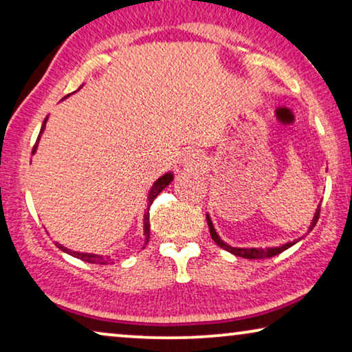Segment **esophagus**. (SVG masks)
<instances>
[{
    "label": "esophagus",
    "mask_w": 352,
    "mask_h": 352,
    "mask_svg": "<svg viewBox=\"0 0 352 352\" xmlns=\"http://www.w3.org/2000/svg\"><path fill=\"white\" fill-rule=\"evenodd\" d=\"M182 166L185 167L186 170H199L202 167V156L199 155V151H186L182 158Z\"/></svg>",
    "instance_id": "esophagus-1"
}]
</instances>
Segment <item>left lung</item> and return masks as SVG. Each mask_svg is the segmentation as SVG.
<instances>
[{"label": "left lung", "mask_w": 352, "mask_h": 352, "mask_svg": "<svg viewBox=\"0 0 352 352\" xmlns=\"http://www.w3.org/2000/svg\"><path fill=\"white\" fill-rule=\"evenodd\" d=\"M319 210H321V204H319L316 212H314V217L311 219V224L310 228H308V232H311L313 228L316 226L318 223V218H319ZM207 224H208V229H210V235H212V239L214 240V243H217L218 246H221L223 250L229 251V253H232L235 256H239V258H245V259H265V258H272V256H276L283 253V251L291 248L292 245H296L298 240H302L303 237L294 240V242H287V243H283L280 246H267V248H237V246H230L228 245L224 240L219 237L217 229H214L213 223H212V218H210V214L207 213ZM307 232V234H308ZM305 234V235H307Z\"/></svg>", "instance_id": "obj_1"}]
</instances>
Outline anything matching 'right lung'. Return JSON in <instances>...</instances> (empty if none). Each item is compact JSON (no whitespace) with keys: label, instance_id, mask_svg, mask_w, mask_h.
I'll return each instance as SVG.
<instances>
[{"label":"right lung","instance_id":"1","mask_svg":"<svg viewBox=\"0 0 352 352\" xmlns=\"http://www.w3.org/2000/svg\"><path fill=\"white\" fill-rule=\"evenodd\" d=\"M45 123H47V118L44 120V123H42V128H41V133H39V138H38V140H36V145L33 146V155L36 153V150H38V144H39V139H41V135L44 134V129H45ZM174 180V174H172V172H166L164 175H161L158 180H156L153 185H151V188H150V191H148V196H146V208H145V213H144V240H145V243L144 245H146L148 243V240H150V213H148V208H150V206H151V202H153V199L158 196V194L164 190V188L169 185V183ZM56 246H58V248L61 250V251H65V253H67V254H71V256H74V258H77V259H82V261H85V262H90V264H101V265H106V264H110V262H112V259L110 258H104V256H99V254H93V253H78V251H72V250H69V248H66V246H63L61 243H58L56 242L55 243Z\"/></svg>","mask_w":352,"mask_h":352}]
</instances>
